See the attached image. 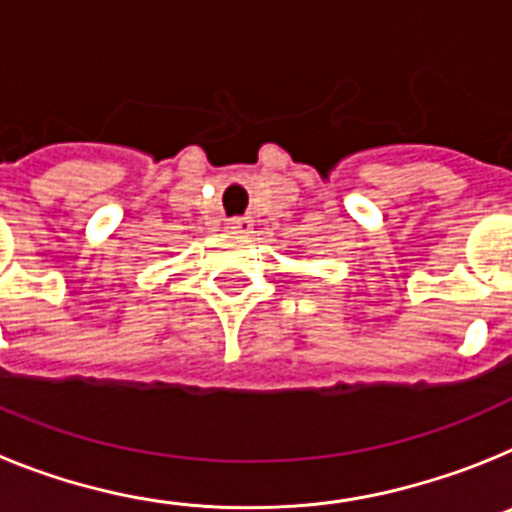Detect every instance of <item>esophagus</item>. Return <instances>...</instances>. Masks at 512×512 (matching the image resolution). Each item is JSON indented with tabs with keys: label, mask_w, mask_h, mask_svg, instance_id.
Here are the masks:
<instances>
[{
	"label": "esophagus",
	"mask_w": 512,
	"mask_h": 512,
	"mask_svg": "<svg viewBox=\"0 0 512 512\" xmlns=\"http://www.w3.org/2000/svg\"><path fill=\"white\" fill-rule=\"evenodd\" d=\"M228 230H233V233H248L251 230V220L248 217H230Z\"/></svg>",
	"instance_id": "34e87169"
}]
</instances>
